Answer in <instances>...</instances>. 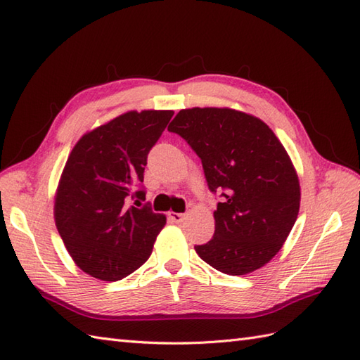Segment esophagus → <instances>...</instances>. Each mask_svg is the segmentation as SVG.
Instances as JSON below:
<instances>
[{"mask_svg":"<svg viewBox=\"0 0 360 360\" xmlns=\"http://www.w3.org/2000/svg\"><path fill=\"white\" fill-rule=\"evenodd\" d=\"M168 217H170V219L173 221V223H182V221H184V218H186V213H176V212H172Z\"/></svg>","mask_w":360,"mask_h":360,"instance_id":"esophagus-1","label":"esophagus"}]
</instances>
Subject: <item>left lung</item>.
I'll use <instances>...</instances> for the list:
<instances>
[{"label": "left lung", "mask_w": 360, "mask_h": 360, "mask_svg": "<svg viewBox=\"0 0 360 360\" xmlns=\"http://www.w3.org/2000/svg\"><path fill=\"white\" fill-rule=\"evenodd\" d=\"M200 156L212 193H221L213 238L195 246L217 271L246 275L269 263L300 209L288 153L263 120L231 108L181 110L168 125Z\"/></svg>", "instance_id": "obj_1"}]
</instances>
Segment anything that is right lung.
<instances>
[{
  "mask_svg": "<svg viewBox=\"0 0 360 360\" xmlns=\"http://www.w3.org/2000/svg\"><path fill=\"white\" fill-rule=\"evenodd\" d=\"M172 116L128 111L86 133L68 158L53 218L66 250L91 277L117 281L150 258L165 215L141 205L143 170Z\"/></svg>",
  "mask_w": 360,
  "mask_h": 360,
  "instance_id": "add662e5",
  "label": "right lung"
}]
</instances>
